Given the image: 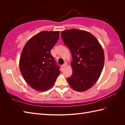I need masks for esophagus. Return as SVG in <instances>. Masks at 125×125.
I'll return each instance as SVG.
<instances>
[{
	"instance_id": "1",
	"label": "esophagus",
	"mask_w": 125,
	"mask_h": 125,
	"mask_svg": "<svg viewBox=\"0 0 125 125\" xmlns=\"http://www.w3.org/2000/svg\"><path fill=\"white\" fill-rule=\"evenodd\" d=\"M67 65V63H64V64H63L62 65V68H64V67H66V66Z\"/></svg>"
}]
</instances>
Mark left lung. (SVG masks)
<instances>
[{
    "label": "left lung",
    "mask_w": 125,
    "mask_h": 125,
    "mask_svg": "<svg viewBox=\"0 0 125 125\" xmlns=\"http://www.w3.org/2000/svg\"><path fill=\"white\" fill-rule=\"evenodd\" d=\"M63 41L72 55L73 74L67 78L77 91H85L99 79L104 65V52L98 40L88 31L71 29L61 33Z\"/></svg>",
    "instance_id": "obj_1"
}]
</instances>
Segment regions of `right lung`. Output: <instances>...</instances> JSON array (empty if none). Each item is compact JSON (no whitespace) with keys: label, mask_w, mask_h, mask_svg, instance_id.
Returning a JSON list of instances; mask_svg holds the SVG:
<instances>
[{"label":"right lung","mask_w":125,"mask_h":125,"mask_svg":"<svg viewBox=\"0 0 125 125\" xmlns=\"http://www.w3.org/2000/svg\"><path fill=\"white\" fill-rule=\"evenodd\" d=\"M58 31H42L27 42L22 50L19 68L23 78L33 89L46 91L54 85L60 67L50 50L59 38Z\"/></svg>","instance_id":"right-lung-1"}]
</instances>
